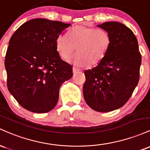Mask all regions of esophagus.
Returning <instances> with one entry per match:
<instances>
[{
    "label": "esophagus",
    "mask_w": 150,
    "mask_h": 150,
    "mask_svg": "<svg viewBox=\"0 0 150 150\" xmlns=\"http://www.w3.org/2000/svg\"><path fill=\"white\" fill-rule=\"evenodd\" d=\"M80 71H81L80 69L77 68V67H73V73H74V74L77 73V72Z\"/></svg>",
    "instance_id": "esophagus-1"
}]
</instances>
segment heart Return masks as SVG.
<instances>
[{
    "label": "heart",
    "instance_id": "obj_1",
    "mask_svg": "<svg viewBox=\"0 0 150 150\" xmlns=\"http://www.w3.org/2000/svg\"><path fill=\"white\" fill-rule=\"evenodd\" d=\"M111 46V38L108 32L86 25H77L61 34L56 40V48L59 56L67 59L76 47L77 53L72 58L76 65L96 66L106 56Z\"/></svg>",
    "mask_w": 150,
    "mask_h": 150
}]
</instances>
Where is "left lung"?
<instances>
[{
	"mask_svg": "<svg viewBox=\"0 0 150 150\" xmlns=\"http://www.w3.org/2000/svg\"><path fill=\"white\" fill-rule=\"evenodd\" d=\"M98 27L108 33L111 46L96 67L86 70L83 92L85 101L98 112H110L129 100L139 79L142 57L133 32L117 22Z\"/></svg>",
	"mask_w": 150,
	"mask_h": 150,
	"instance_id": "1",
	"label": "left lung"
}]
</instances>
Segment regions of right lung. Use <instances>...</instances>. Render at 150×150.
I'll use <instances>...</instances> for the list:
<instances>
[{"label":"right lung","mask_w":150,"mask_h":150,"mask_svg":"<svg viewBox=\"0 0 150 150\" xmlns=\"http://www.w3.org/2000/svg\"><path fill=\"white\" fill-rule=\"evenodd\" d=\"M71 24L44 18L23 24L9 41L5 66L13 96L29 111L53 109L62 84L73 76L72 66L60 58L56 40Z\"/></svg>","instance_id":"obj_1"}]
</instances>
